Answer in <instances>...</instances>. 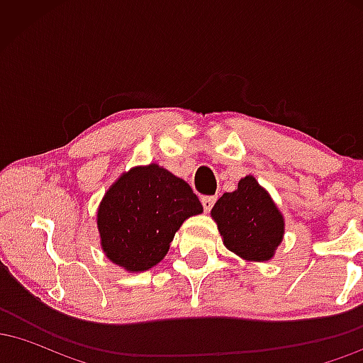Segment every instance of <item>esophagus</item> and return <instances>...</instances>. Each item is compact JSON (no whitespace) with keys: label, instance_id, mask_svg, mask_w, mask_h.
<instances>
[{"label":"esophagus","instance_id":"34e87169","mask_svg":"<svg viewBox=\"0 0 363 363\" xmlns=\"http://www.w3.org/2000/svg\"><path fill=\"white\" fill-rule=\"evenodd\" d=\"M215 201H216L215 196H203V198H201V205H203V208H205L206 213L211 210V208H213Z\"/></svg>","mask_w":363,"mask_h":363}]
</instances>
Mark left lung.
I'll list each match as a JSON object with an SVG mask.
<instances>
[{
    "mask_svg": "<svg viewBox=\"0 0 363 363\" xmlns=\"http://www.w3.org/2000/svg\"><path fill=\"white\" fill-rule=\"evenodd\" d=\"M211 216L228 251L247 261L272 259L283 239V216L252 176L215 203Z\"/></svg>",
    "mask_w": 363,
    "mask_h": 363,
    "instance_id": "obj_1",
    "label": "left lung"
}]
</instances>
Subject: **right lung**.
<instances>
[{
  "label": "right lung",
  "instance_id": "obj_1",
  "mask_svg": "<svg viewBox=\"0 0 363 363\" xmlns=\"http://www.w3.org/2000/svg\"><path fill=\"white\" fill-rule=\"evenodd\" d=\"M203 211L189 184L150 164L123 174L97 213L102 249L128 272H147L164 259L187 216Z\"/></svg>",
  "mask_w": 363,
  "mask_h": 363
}]
</instances>
